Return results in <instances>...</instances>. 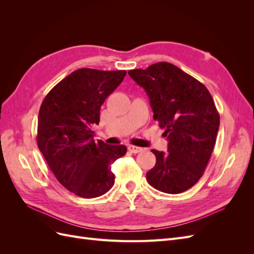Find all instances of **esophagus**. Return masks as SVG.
Returning a JSON list of instances; mask_svg holds the SVG:
<instances>
[{
    "instance_id": "obj_1",
    "label": "esophagus",
    "mask_w": 254,
    "mask_h": 254,
    "mask_svg": "<svg viewBox=\"0 0 254 254\" xmlns=\"http://www.w3.org/2000/svg\"><path fill=\"white\" fill-rule=\"evenodd\" d=\"M128 150L131 151L133 153H137V152H141L143 150V148L141 147H137V146H133V145H129L128 146Z\"/></svg>"
}]
</instances>
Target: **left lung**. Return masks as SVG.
<instances>
[{
  "label": "left lung",
  "mask_w": 254,
  "mask_h": 254,
  "mask_svg": "<svg viewBox=\"0 0 254 254\" xmlns=\"http://www.w3.org/2000/svg\"><path fill=\"white\" fill-rule=\"evenodd\" d=\"M149 97L153 120L164 129L167 152L152 149L156 165L146 174L167 194L190 189L203 175L219 128V114L203 84L168 63L128 72Z\"/></svg>",
  "instance_id": "1"
}]
</instances>
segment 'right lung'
<instances>
[{
    "label": "right lung",
    "instance_id": "right-lung-1",
    "mask_svg": "<svg viewBox=\"0 0 254 254\" xmlns=\"http://www.w3.org/2000/svg\"><path fill=\"white\" fill-rule=\"evenodd\" d=\"M126 71L79 68L58 82L43 99L38 117L37 144L57 180L75 195L95 198L114 184L111 164L123 157L124 145L93 139L105 99Z\"/></svg>",
    "mask_w": 254,
    "mask_h": 254
}]
</instances>
